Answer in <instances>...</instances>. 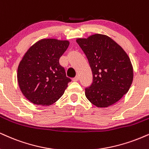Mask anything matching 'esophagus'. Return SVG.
<instances>
[{
	"label": "esophagus",
	"instance_id": "34e87169",
	"mask_svg": "<svg viewBox=\"0 0 149 149\" xmlns=\"http://www.w3.org/2000/svg\"><path fill=\"white\" fill-rule=\"evenodd\" d=\"M78 80H79V76H76V77H75V78H73V81H74V82L78 81Z\"/></svg>",
	"mask_w": 149,
	"mask_h": 149
}]
</instances>
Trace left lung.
<instances>
[{"mask_svg": "<svg viewBox=\"0 0 149 149\" xmlns=\"http://www.w3.org/2000/svg\"><path fill=\"white\" fill-rule=\"evenodd\" d=\"M89 63L92 84L85 96L93 105L107 107L128 92L133 80V69L124 50L108 36L95 34L76 39Z\"/></svg>", "mask_w": 149, "mask_h": 149, "instance_id": "obj_1", "label": "left lung"}]
</instances>
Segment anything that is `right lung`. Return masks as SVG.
Here are the masks:
<instances>
[{
	"label": "right lung",
	"mask_w": 149,
	"mask_h": 149,
	"mask_svg": "<svg viewBox=\"0 0 149 149\" xmlns=\"http://www.w3.org/2000/svg\"><path fill=\"white\" fill-rule=\"evenodd\" d=\"M69 42L43 39L25 53L18 67L17 80L21 92L36 105L48 106L63 95L71 81L59 60Z\"/></svg>",
	"instance_id": "obj_1"
}]
</instances>
